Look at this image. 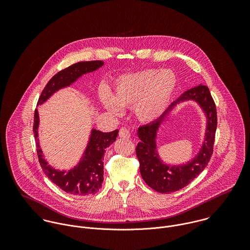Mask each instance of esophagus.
<instances>
[{
    "mask_svg": "<svg viewBox=\"0 0 250 250\" xmlns=\"http://www.w3.org/2000/svg\"><path fill=\"white\" fill-rule=\"evenodd\" d=\"M119 137L122 138V139H130L131 135H130V132L126 129V128H121L119 130Z\"/></svg>",
    "mask_w": 250,
    "mask_h": 250,
    "instance_id": "34e87169",
    "label": "esophagus"
}]
</instances>
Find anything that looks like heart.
I'll return each mask as SVG.
<instances>
[{"mask_svg":"<svg viewBox=\"0 0 250 250\" xmlns=\"http://www.w3.org/2000/svg\"><path fill=\"white\" fill-rule=\"evenodd\" d=\"M177 86V78L169 69H145L120 77L111 94L104 90L100 100L107 110L121 114L123 107H134L137 117L151 122L168 107Z\"/></svg>","mask_w":250,"mask_h":250,"instance_id":"obj_1","label":"heart"}]
</instances>
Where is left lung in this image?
Wrapping results in <instances>:
<instances>
[{
  "mask_svg": "<svg viewBox=\"0 0 250 250\" xmlns=\"http://www.w3.org/2000/svg\"><path fill=\"white\" fill-rule=\"evenodd\" d=\"M187 100L196 101L208 116L206 141L202 150L191 162L182 166L170 167L159 160L155 145V136L158 127L172 108L180 102ZM216 125V108L208 86L199 84L185 91L157 120L141 126L138 130L141 142L138 143L136 154L140 162V170L144 182L151 188L161 193L174 192L188 185L204 170L210 162L213 155Z\"/></svg>",
  "mask_w": 250,
  "mask_h": 250,
  "instance_id": "1",
  "label": "left lung"
}]
</instances>
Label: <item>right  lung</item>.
<instances>
[{"mask_svg":"<svg viewBox=\"0 0 250 250\" xmlns=\"http://www.w3.org/2000/svg\"><path fill=\"white\" fill-rule=\"evenodd\" d=\"M104 62L102 61L80 62L58 72L45 85L39 96L37 106L43 104L53 93L59 89L69 86L82 75L95 71ZM39 116L37 108L35 110L34 134L36 138L37 157L40 167L45 175L62 190L74 195L95 194L102 187L104 181V153L112 143L115 142L118 130L109 133H103L93 129L86 149L78 166L68 171H61L53 168L43 159L42 151L38 143Z\"/></svg>","mask_w":250,"mask_h":250,"instance_id":"1","label":"right lung"}]
</instances>
